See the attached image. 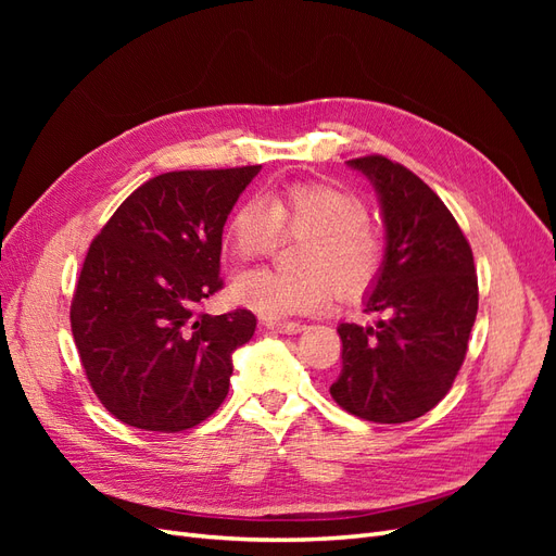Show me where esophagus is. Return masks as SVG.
Here are the masks:
<instances>
[{
  "label": "esophagus",
  "instance_id": "esophagus-1",
  "mask_svg": "<svg viewBox=\"0 0 556 556\" xmlns=\"http://www.w3.org/2000/svg\"><path fill=\"white\" fill-rule=\"evenodd\" d=\"M264 327L271 329V331H278V333H299V331L306 329L301 323H271V319H266Z\"/></svg>",
  "mask_w": 556,
  "mask_h": 556
}]
</instances>
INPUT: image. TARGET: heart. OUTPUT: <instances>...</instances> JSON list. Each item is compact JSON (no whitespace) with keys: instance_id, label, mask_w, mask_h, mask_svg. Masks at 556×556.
I'll return each instance as SVG.
<instances>
[{"instance_id":"heart-1","label":"heart","mask_w":556,"mask_h":556,"mask_svg":"<svg viewBox=\"0 0 556 556\" xmlns=\"http://www.w3.org/2000/svg\"><path fill=\"white\" fill-rule=\"evenodd\" d=\"M366 220L357 194L323 182H299L264 201H245L227 227L237 262L264 257L278 233L304 239L296 250L299 271H250L231 282V301L266 319H282L327 306L336 290L345 299L362 296L382 266V241Z\"/></svg>"}]
</instances>
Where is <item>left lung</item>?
Returning <instances> with one entry per match:
<instances>
[{
  "mask_svg": "<svg viewBox=\"0 0 556 556\" xmlns=\"http://www.w3.org/2000/svg\"><path fill=\"white\" fill-rule=\"evenodd\" d=\"M371 180L384 257L364 304L371 327L339 325L333 401L368 422L401 425L429 413L457 378L478 313L473 252L447 206L406 166L371 155L348 162Z\"/></svg>",
  "mask_w": 556,
  "mask_h": 556,
  "instance_id": "1",
  "label": "left lung"
}]
</instances>
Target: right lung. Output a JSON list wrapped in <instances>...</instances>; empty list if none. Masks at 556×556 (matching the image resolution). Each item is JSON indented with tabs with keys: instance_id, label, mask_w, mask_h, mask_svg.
<instances>
[{
	"instance_id": "right-lung-1",
	"label": "right lung",
	"mask_w": 556,
	"mask_h": 556,
	"mask_svg": "<svg viewBox=\"0 0 556 556\" xmlns=\"http://www.w3.org/2000/svg\"><path fill=\"white\" fill-rule=\"evenodd\" d=\"M260 169L155 176L92 241L72 331L94 394L121 422L176 433L225 401L231 355L252 339L257 319L243 308L199 313V304L223 288L227 215Z\"/></svg>"
}]
</instances>
